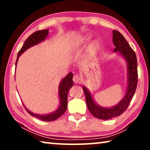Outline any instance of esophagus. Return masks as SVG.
<instances>
[{"label":"esophagus","mask_w":150,"mask_h":150,"mask_svg":"<svg viewBox=\"0 0 150 150\" xmlns=\"http://www.w3.org/2000/svg\"><path fill=\"white\" fill-rule=\"evenodd\" d=\"M73 81L75 83H81L82 81V79L79 75H74L73 77Z\"/></svg>","instance_id":"34e87169"}]
</instances>
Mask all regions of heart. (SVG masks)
<instances>
[{"label":"heart","mask_w":150,"mask_h":150,"mask_svg":"<svg viewBox=\"0 0 150 150\" xmlns=\"http://www.w3.org/2000/svg\"><path fill=\"white\" fill-rule=\"evenodd\" d=\"M96 50H97V47H96V45H93V46L91 48V50H90V54H93V53L96 52Z\"/></svg>","instance_id":"heart-1"}]
</instances>
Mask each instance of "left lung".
Returning <instances> with one entry per match:
<instances>
[{
    "mask_svg": "<svg viewBox=\"0 0 150 150\" xmlns=\"http://www.w3.org/2000/svg\"><path fill=\"white\" fill-rule=\"evenodd\" d=\"M112 42L115 46L113 51L120 53L126 60L128 65V87L124 98L117 105L111 108L102 107L94 102L89 90L85 86H83L89 112L96 117L103 120L120 116L127 109L134 96L138 82L137 60L134 51L130 46L124 37L117 30H112Z\"/></svg>",
    "mask_w": 150,
    "mask_h": 150,
    "instance_id": "8db88e82",
    "label": "left lung"
}]
</instances>
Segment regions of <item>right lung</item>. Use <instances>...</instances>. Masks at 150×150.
I'll list each match as a JSON object with an SVG mask.
<instances>
[{
  "mask_svg": "<svg viewBox=\"0 0 150 150\" xmlns=\"http://www.w3.org/2000/svg\"><path fill=\"white\" fill-rule=\"evenodd\" d=\"M48 29L38 30V31L33 33L30 35L26 39V40L25 41V42H24L23 46H22V48L20 49L19 52H18L17 59H16V65H17L19 57L24 52V51L30 48V47L33 46L35 45L38 44L39 43L43 42L44 40H46V37L48 34ZM72 78L73 74L71 72L69 73L66 76L63 78L62 81H61L60 83V85H59V100H60V105H59V107L57 108V110H55L54 112H53L50 114L47 115L35 114L30 112V110H28L27 108L24 106L25 109L26 110V111H27L30 115L40 119V120L42 121H45V122H51V121L56 120L58 118L60 117L67 110V94H68L69 90L70 89V88L72 87L74 85Z\"/></svg>",
  "mask_w": 150,
  "mask_h": 150,
  "instance_id": "add662e5",
  "label": "right lung"
}]
</instances>
